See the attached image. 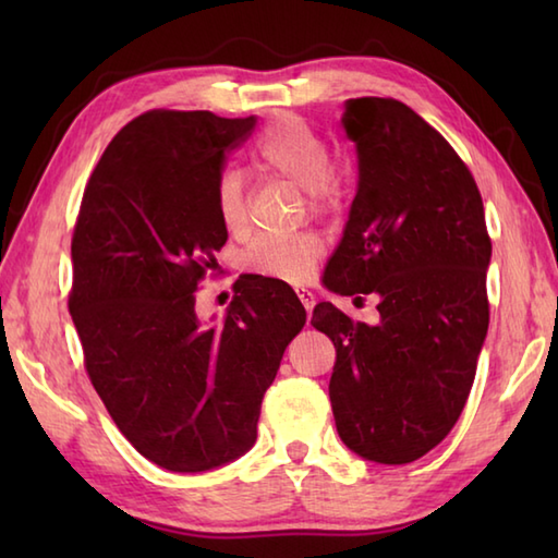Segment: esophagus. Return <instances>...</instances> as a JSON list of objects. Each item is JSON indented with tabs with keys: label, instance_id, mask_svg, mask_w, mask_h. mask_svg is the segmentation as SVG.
I'll return each instance as SVG.
<instances>
[{
	"label": "esophagus",
	"instance_id": "esophagus-1",
	"mask_svg": "<svg viewBox=\"0 0 558 558\" xmlns=\"http://www.w3.org/2000/svg\"><path fill=\"white\" fill-rule=\"evenodd\" d=\"M298 298H300V302H302V306L306 310V314H312V310H314V304H316V298H314V292H310V290H298Z\"/></svg>",
	"mask_w": 558,
	"mask_h": 558
}]
</instances>
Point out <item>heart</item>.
<instances>
[{
    "instance_id": "obj_1",
    "label": "heart",
    "mask_w": 558,
    "mask_h": 558,
    "mask_svg": "<svg viewBox=\"0 0 558 558\" xmlns=\"http://www.w3.org/2000/svg\"><path fill=\"white\" fill-rule=\"evenodd\" d=\"M256 162L272 180L288 182L304 192L306 208L314 216H328L340 206L342 182L330 168V153L302 117L282 112L266 124L256 141ZM218 216L230 232L248 225V194L240 172L228 170L218 180ZM324 254V240L316 232L290 236H256L244 248L242 266L256 276L280 282H304Z\"/></svg>"
}]
</instances>
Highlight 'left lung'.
I'll return each instance as SVG.
<instances>
[{
	"label": "left lung",
	"mask_w": 558,
	"mask_h": 558,
	"mask_svg": "<svg viewBox=\"0 0 558 558\" xmlns=\"http://www.w3.org/2000/svg\"><path fill=\"white\" fill-rule=\"evenodd\" d=\"M342 129L360 182L324 282L378 294L381 322L322 302L312 326L336 345L328 396L342 444L405 465L444 441L468 402L489 328L492 240L475 177L405 102L352 98Z\"/></svg>",
	"instance_id": "1"
}]
</instances>
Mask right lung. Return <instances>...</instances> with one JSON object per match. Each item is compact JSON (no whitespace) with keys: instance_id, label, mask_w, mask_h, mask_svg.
Masks as SVG:
<instances>
[{"instance_id":"obj_1","label":"right lung","mask_w":558,"mask_h":558,"mask_svg":"<svg viewBox=\"0 0 558 558\" xmlns=\"http://www.w3.org/2000/svg\"><path fill=\"white\" fill-rule=\"evenodd\" d=\"M256 117L138 114L105 148L71 236L69 314L93 388L126 441L172 472H206L256 441L260 400L306 324L290 286L234 282L220 326L196 290L228 242L218 180Z\"/></svg>"}]
</instances>
